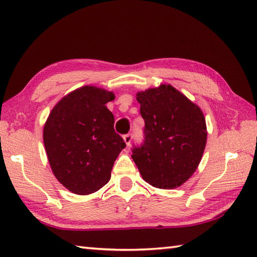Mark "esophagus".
<instances>
[{
  "instance_id": "1",
  "label": "esophagus",
  "mask_w": 257,
  "mask_h": 257,
  "mask_svg": "<svg viewBox=\"0 0 257 257\" xmlns=\"http://www.w3.org/2000/svg\"><path fill=\"white\" fill-rule=\"evenodd\" d=\"M133 138H134V135H133V134H127V135H124V136H123V140H124L125 145H127V146H130V144H132V140H133Z\"/></svg>"
}]
</instances>
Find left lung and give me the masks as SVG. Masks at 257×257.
Segmentation results:
<instances>
[{
	"mask_svg": "<svg viewBox=\"0 0 257 257\" xmlns=\"http://www.w3.org/2000/svg\"><path fill=\"white\" fill-rule=\"evenodd\" d=\"M137 100L145 120L144 140L133 147L132 158L152 187H180L192 176L203 155V113L171 85L138 92Z\"/></svg>",
	"mask_w": 257,
	"mask_h": 257,
	"instance_id": "left-lung-1",
	"label": "left lung"
}]
</instances>
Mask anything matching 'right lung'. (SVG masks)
Listing matches in <instances>:
<instances>
[{"mask_svg":"<svg viewBox=\"0 0 257 257\" xmlns=\"http://www.w3.org/2000/svg\"><path fill=\"white\" fill-rule=\"evenodd\" d=\"M113 98L110 91L85 86L65 96L48 116L43 133L48 161L70 192L90 194L102 188L125 148L105 106Z\"/></svg>","mask_w":257,"mask_h":257,"instance_id":"add662e5","label":"right lung"}]
</instances>
